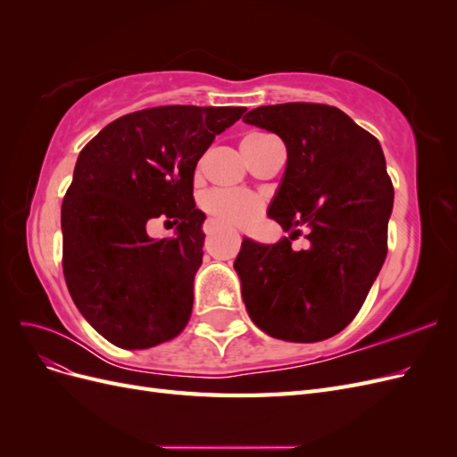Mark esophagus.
I'll return each mask as SVG.
<instances>
[{
  "label": "esophagus",
  "instance_id": "esophagus-1",
  "mask_svg": "<svg viewBox=\"0 0 457 457\" xmlns=\"http://www.w3.org/2000/svg\"><path fill=\"white\" fill-rule=\"evenodd\" d=\"M217 223H215V220L213 219H207L205 220V225H204V232L205 234H213V232H217Z\"/></svg>",
  "mask_w": 457,
  "mask_h": 457
}]
</instances>
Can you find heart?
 I'll list each match as a JSON object with an SVG mask.
<instances>
[{
    "label": "heart",
    "mask_w": 457,
    "mask_h": 457,
    "mask_svg": "<svg viewBox=\"0 0 457 457\" xmlns=\"http://www.w3.org/2000/svg\"><path fill=\"white\" fill-rule=\"evenodd\" d=\"M270 139L269 135L250 133L242 141L244 154L250 160L262 141ZM204 210L210 213L219 225L244 228L253 225L262 213V200L250 192L242 190H212L204 196Z\"/></svg>",
    "instance_id": "heart-1"
}]
</instances>
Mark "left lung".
Segmentation results:
<instances>
[{"label": "left lung", "mask_w": 457, "mask_h": 457, "mask_svg": "<svg viewBox=\"0 0 457 457\" xmlns=\"http://www.w3.org/2000/svg\"><path fill=\"white\" fill-rule=\"evenodd\" d=\"M245 123L272 131L287 168L269 215L292 237L250 238L234 262L247 314L276 339L314 343L339 334L361 311L386 257L395 188L379 141L318 103L259 106ZM305 233L307 251L291 250Z\"/></svg>", "instance_id": "obj_1"}]
</instances>
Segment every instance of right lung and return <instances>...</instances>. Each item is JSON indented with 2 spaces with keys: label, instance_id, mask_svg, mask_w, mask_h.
<instances>
[{
  "label": "right lung",
  "instance_id": "1",
  "mask_svg": "<svg viewBox=\"0 0 457 457\" xmlns=\"http://www.w3.org/2000/svg\"><path fill=\"white\" fill-rule=\"evenodd\" d=\"M244 106L168 104L137 110L81 148L62 210V272L78 311L116 347L148 349L190 320L205 215L195 170ZM178 225L152 241L150 218Z\"/></svg>",
  "mask_w": 457,
  "mask_h": 457
}]
</instances>
